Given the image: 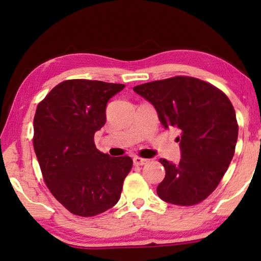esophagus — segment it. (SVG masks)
<instances>
[{"mask_svg":"<svg viewBox=\"0 0 261 261\" xmlns=\"http://www.w3.org/2000/svg\"><path fill=\"white\" fill-rule=\"evenodd\" d=\"M147 162H149L147 159H144V158H141V157H135L134 158V164L135 165L142 166V165H145Z\"/></svg>","mask_w":261,"mask_h":261,"instance_id":"34e87169","label":"esophagus"}]
</instances>
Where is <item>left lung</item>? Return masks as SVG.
<instances>
[{"label": "left lung", "mask_w": 261, "mask_h": 261, "mask_svg": "<svg viewBox=\"0 0 261 261\" xmlns=\"http://www.w3.org/2000/svg\"><path fill=\"white\" fill-rule=\"evenodd\" d=\"M134 91L152 104L165 129L180 132L179 163L159 159L165 168L159 198L181 206L200 203L215 191L234 154L238 124L230 99L212 84L186 76L137 85Z\"/></svg>", "instance_id": "left-lung-1"}]
</instances>
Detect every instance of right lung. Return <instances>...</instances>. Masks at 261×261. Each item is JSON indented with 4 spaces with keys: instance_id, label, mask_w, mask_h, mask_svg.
Segmentation results:
<instances>
[{
    "instance_id": "obj_1",
    "label": "right lung",
    "mask_w": 261,
    "mask_h": 261,
    "mask_svg": "<svg viewBox=\"0 0 261 261\" xmlns=\"http://www.w3.org/2000/svg\"><path fill=\"white\" fill-rule=\"evenodd\" d=\"M124 84L69 80L38 104L34 149L53 196L81 217L106 212L117 204L132 159L110 157L96 149L95 132L107 122L109 99Z\"/></svg>"
}]
</instances>
